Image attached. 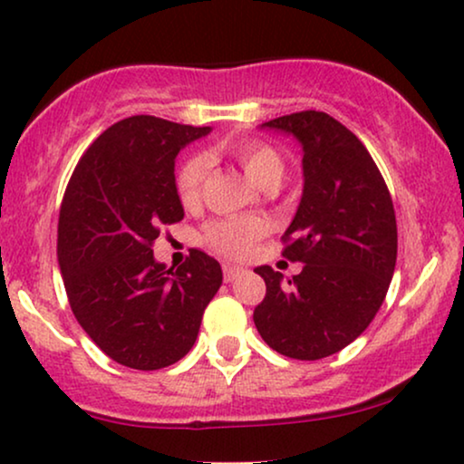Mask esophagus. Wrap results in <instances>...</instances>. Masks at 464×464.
Masks as SVG:
<instances>
[{
  "label": "esophagus",
  "mask_w": 464,
  "mask_h": 464,
  "mask_svg": "<svg viewBox=\"0 0 464 464\" xmlns=\"http://www.w3.org/2000/svg\"><path fill=\"white\" fill-rule=\"evenodd\" d=\"M222 274H225V282H233L244 274V269L237 267V265L227 263V265H222Z\"/></svg>",
  "instance_id": "34e87169"
}]
</instances>
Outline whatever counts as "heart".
<instances>
[{
    "mask_svg": "<svg viewBox=\"0 0 464 464\" xmlns=\"http://www.w3.org/2000/svg\"><path fill=\"white\" fill-rule=\"evenodd\" d=\"M236 159L256 187H280L284 178L282 154L265 141H239L231 148ZM209 176V159L206 154H195L182 165L178 174V195L184 206H197L201 201L203 187ZM265 233V222L258 218H225L216 220L206 228V242L225 256H244Z\"/></svg>",
    "mask_w": 464,
    "mask_h": 464,
    "instance_id": "heart-1",
    "label": "heart"
}]
</instances>
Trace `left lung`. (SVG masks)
<instances>
[{"label":"left lung","mask_w":464,"mask_h":464,"mask_svg":"<svg viewBox=\"0 0 464 464\" xmlns=\"http://www.w3.org/2000/svg\"><path fill=\"white\" fill-rule=\"evenodd\" d=\"M304 150V193L282 255L304 263L284 282L280 271H255L267 293L255 310L265 343L296 361L343 350L367 329L391 286L397 263V218L372 154L333 116L305 110L263 122Z\"/></svg>","instance_id":"8db88e82"}]
</instances>
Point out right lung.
I'll use <instances>...</instances> for the list:
<instances>
[{
  "label": "right lung",
  "instance_id": "right-lung-1",
  "mask_svg": "<svg viewBox=\"0 0 464 464\" xmlns=\"http://www.w3.org/2000/svg\"><path fill=\"white\" fill-rule=\"evenodd\" d=\"M209 131L146 114L119 121L67 184L57 237L67 299L86 335L125 367L154 372L187 356L222 284L206 252L178 269L152 255L160 227L184 218L178 152Z\"/></svg>",
  "mask_w": 464,
  "mask_h": 464
}]
</instances>
